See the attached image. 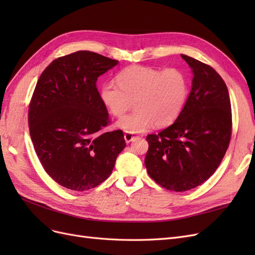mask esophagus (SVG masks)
I'll list each match as a JSON object with an SVG mask.
<instances>
[{
	"mask_svg": "<svg viewBox=\"0 0 255 255\" xmlns=\"http://www.w3.org/2000/svg\"><path fill=\"white\" fill-rule=\"evenodd\" d=\"M136 138V136L135 135H133L132 133H128V132H126L125 133V139H126V141L128 143V142H130L132 140H134Z\"/></svg>",
	"mask_w": 255,
	"mask_h": 255,
	"instance_id": "obj_1",
	"label": "esophagus"
}]
</instances>
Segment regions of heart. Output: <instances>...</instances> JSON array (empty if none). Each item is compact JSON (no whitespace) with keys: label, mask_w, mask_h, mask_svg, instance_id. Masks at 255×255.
I'll use <instances>...</instances> for the list:
<instances>
[{"label":"heart","mask_w":255,"mask_h":255,"mask_svg":"<svg viewBox=\"0 0 255 255\" xmlns=\"http://www.w3.org/2000/svg\"><path fill=\"white\" fill-rule=\"evenodd\" d=\"M117 84L105 83L100 96L115 117L121 118L136 105L118 126L128 133H141L155 125L166 127L179 117L188 96V81L176 68L160 70L146 66H130L121 70Z\"/></svg>","instance_id":"1"}]
</instances>
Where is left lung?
I'll return each mask as SVG.
<instances>
[{
    "mask_svg": "<svg viewBox=\"0 0 255 255\" xmlns=\"http://www.w3.org/2000/svg\"><path fill=\"white\" fill-rule=\"evenodd\" d=\"M192 87L183 111L170 127L146 136L144 165L152 180L173 191L203 184L220 165L232 135L228 87L214 68L187 55Z\"/></svg>",
    "mask_w": 255,
    "mask_h": 255,
    "instance_id": "left-lung-1",
    "label": "left lung"
}]
</instances>
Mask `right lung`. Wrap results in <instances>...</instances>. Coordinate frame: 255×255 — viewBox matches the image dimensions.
I'll use <instances>...</instances> for the list:
<instances>
[{"label": "right lung", "instance_id": "1", "mask_svg": "<svg viewBox=\"0 0 255 255\" xmlns=\"http://www.w3.org/2000/svg\"><path fill=\"white\" fill-rule=\"evenodd\" d=\"M118 60L78 51L54 59L38 80L28 106L30 139L44 171L75 191L97 187L126 148L97 88L100 75Z\"/></svg>", "mask_w": 255, "mask_h": 255}]
</instances>
